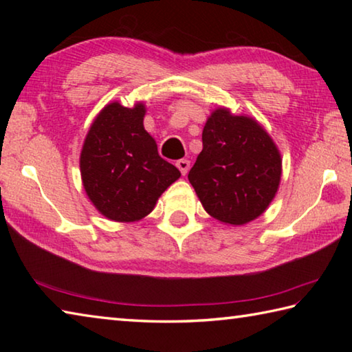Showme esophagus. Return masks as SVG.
Returning <instances> with one entry per match:
<instances>
[{
	"instance_id": "1",
	"label": "esophagus",
	"mask_w": 352,
	"mask_h": 352,
	"mask_svg": "<svg viewBox=\"0 0 352 352\" xmlns=\"http://www.w3.org/2000/svg\"><path fill=\"white\" fill-rule=\"evenodd\" d=\"M175 164H177V168L180 169L182 175H186L188 172H189V168H190V162H189V160H178V162H177Z\"/></svg>"
}]
</instances>
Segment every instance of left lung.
<instances>
[{
    "label": "left lung",
    "instance_id": "1",
    "mask_svg": "<svg viewBox=\"0 0 352 352\" xmlns=\"http://www.w3.org/2000/svg\"><path fill=\"white\" fill-rule=\"evenodd\" d=\"M201 141L188 178L205 211L233 226L264 214L283 174L281 152L267 130L252 116L219 107L208 116Z\"/></svg>",
    "mask_w": 352,
    "mask_h": 352
}]
</instances>
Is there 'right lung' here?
Instances as JSON below:
<instances>
[{
    "mask_svg": "<svg viewBox=\"0 0 352 352\" xmlns=\"http://www.w3.org/2000/svg\"><path fill=\"white\" fill-rule=\"evenodd\" d=\"M144 102L132 109L115 100L94 118L80 151V177L87 197L113 222H138L182 177L158 155L144 129Z\"/></svg>",
    "mask_w": 352,
    "mask_h": 352,
    "instance_id": "right-lung-1",
    "label": "right lung"
}]
</instances>
